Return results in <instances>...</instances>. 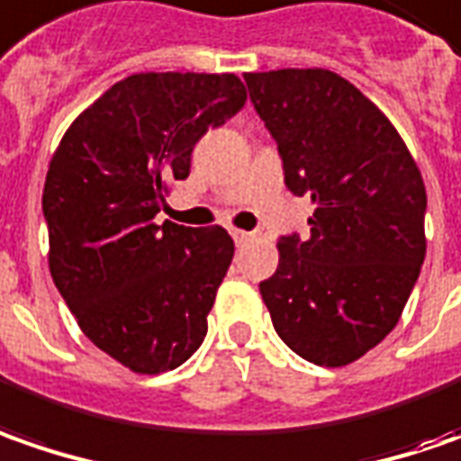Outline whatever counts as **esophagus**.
<instances>
[{"label":"esophagus","instance_id":"1","mask_svg":"<svg viewBox=\"0 0 461 461\" xmlns=\"http://www.w3.org/2000/svg\"><path fill=\"white\" fill-rule=\"evenodd\" d=\"M231 237H234V242H237V245H245L252 234H249V231H242V230H231Z\"/></svg>","mask_w":461,"mask_h":461}]
</instances>
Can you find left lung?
Wrapping results in <instances>:
<instances>
[{
  "label": "left lung",
  "mask_w": 461,
  "mask_h": 461,
  "mask_svg": "<svg viewBox=\"0 0 461 461\" xmlns=\"http://www.w3.org/2000/svg\"><path fill=\"white\" fill-rule=\"evenodd\" d=\"M278 142L285 185L311 196L309 240L280 237L260 283L278 337L298 357L341 367L395 329L426 258V185L390 120L326 68L245 73Z\"/></svg>",
  "instance_id": "obj_1"
}]
</instances>
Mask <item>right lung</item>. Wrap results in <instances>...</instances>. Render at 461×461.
Returning <instances> with one entry per match:
<instances>
[{
    "mask_svg": "<svg viewBox=\"0 0 461 461\" xmlns=\"http://www.w3.org/2000/svg\"><path fill=\"white\" fill-rule=\"evenodd\" d=\"M247 102L234 73H135L81 112L50 160L48 265L81 331L140 375L176 370L206 337L230 270L221 227L155 224L191 152Z\"/></svg>",
    "mask_w": 461,
    "mask_h": 461,
    "instance_id": "add662e5",
    "label": "right lung"
}]
</instances>
